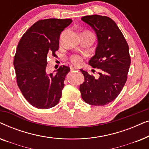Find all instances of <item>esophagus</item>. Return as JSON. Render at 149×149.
<instances>
[{"mask_svg": "<svg viewBox=\"0 0 149 149\" xmlns=\"http://www.w3.org/2000/svg\"><path fill=\"white\" fill-rule=\"evenodd\" d=\"M77 70H78V68H76V67H71V68H70V70H71V71Z\"/></svg>", "mask_w": 149, "mask_h": 149, "instance_id": "34e87169", "label": "esophagus"}]
</instances>
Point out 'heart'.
<instances>
[{
	"label": "heart",
	"instance_id": "obj_1",
	"mask_svg": "<svg viewBox=\"0 0 149 149\" xmlns=\"http://www.w3.org/2000/svg\"><path fill=\"white\" fill-rule=\"evenodd\" d=\"M71 61L74 65H77V66H80L81 64L83 63V58H81L80 56H78V55H75V56H73L71 57Z\"/></svg>",
	"mask_w": 149,
	"mask_h": 149
}]
</instances>
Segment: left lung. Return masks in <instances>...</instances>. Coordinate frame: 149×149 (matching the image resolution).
<instances>
[{
  "instance_id": "obj_1",
  "label": "left lung",
  "mask_w": 149,
  "mask_h": 149,
  "mask_svg": "<svg viewBox=\"0 0 149 149\" xmlns=\"http://www.w3.org/2000/svg\"><path fill=\"white\" fill-rule=\"evenodd\" d=\"M81 19L96 34L97 45L89 64L98 68L100 72L98 77H95L81 69L85 81L79 90L86 103L104 106L115 100L125 84L131 64L129 47L111 18L92 15L84 16Z\"/></svg>"
}]
</instances>
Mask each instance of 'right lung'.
<instances>
[{
  "label": "right lung",
  "instance_id": "obj_1",
  "mask_svg": "<svg viewBox=\"0 0 149 149\" xmlns=\"http://www.w3.org/2000/svg\"><path fill=\"white\" fill-rule=\"evenodd\" d=\"M71 19H42L34 23L22 36L13 65L18 87L26 100L39 109L58 104L62 96L68 66H60L56 73L46 72L47 56H56L61 32ZM55 72V71H54Z\"/></svg>",
  "mask_w": 149,
  "mask_h": 149
}]
</instances>
